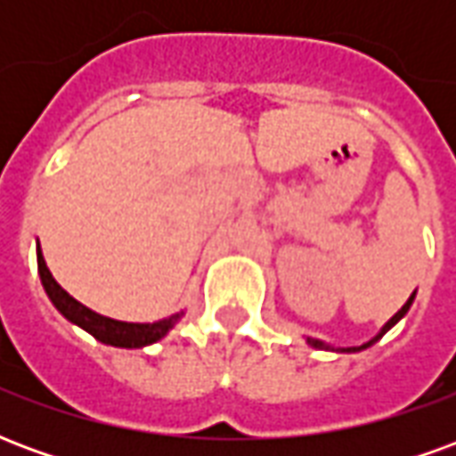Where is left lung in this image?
<instances>
[{
  "mask_svg": "<svg viewBox=\"0 0 456 456\" xmlns=\"http://www.w3.org/2000/svg\"><path fill=\"white\" fill-rule=\"evenodd\" d=\"M412 300H415V293H412L411 297H408V303H405V305L401 307V310H398V313H395V315L391 317V320H388V322H386V325L381 327V330H379V332H376V335L371 337V339H369V342H363V344H359V346H332V344H327V342H322V339H315V337H307L305 342L310 344V346H315V349H330V352H342V354H354V352H363V349H369V346H371V344H376L379 342V339H381L383 335H386V332H388V330H391L393 325H398V322H401L403 317L408 315V310H411V305H412Z\"/></svg>",
  "mask_w": 456,
  "mask_h": 456,
  "instance_id": "obj_1",
  "label": "left lung"
}]
</instances>
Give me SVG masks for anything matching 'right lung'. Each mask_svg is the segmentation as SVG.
I'll return each mask as SVG.
<instances>
[{
	"instance_id": "add662e5",
	"label": "right lung",
	"mask_w": 456,
	"mask_h": 456,
	"mask_svg": "<svg viewBox=\"0 0 456 456\" xmlns=\"http://www.w3.org/2000/svg\"><path fill=\"white\" fill-rule=\"evenodd\" d=\"M36 258H38V276H41V283H44L45 296L51 297L55 310L68 322H73V325H77L85 332H90L97 342L119 346V349H141V346H149V344H156L159 339H163L173 327L178 325L180 317L185 315L180 310L175 315L163 317V320H156V322H124V320L100 315V313H94V310H90L83 303H77L68 290L58 286L53 273L45 266L41 247L36 248Z\"/></svg>"
}]
</instances>
